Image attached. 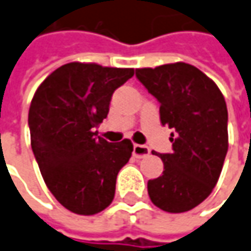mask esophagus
Wrapping results in <instances>:
<instances>
[{"instance_id":"34e87169","label":"esophagus","mask_w":251,"mask_h":251,"mask_svg":"<svg viewBox=\"0 0 251 251\" xmlns=\"http://www.w3.org/2000/svg\"><path fill=\"white\" fill-rule=\"evenodd\" d=\"M151 153V149L148 148V146L145 145H138V144H135L134 145V151H132V154L137 157V159H142V157H145V156H148Z\"/></svg>"}]
</instances>
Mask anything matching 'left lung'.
Returning <instances> with one entry per match:
<instances>
[{
    "mask_svg": "<svg viewBox=\"0 0 251 251\" xmlns=\"http://www.w3.org/2000/svg\"><path fill=\"white\" fill-rule=\"evenodd\" d=\"M138 80L160 103L173 152L160 153L163 176L148 181L156 207L189 211L213 192L228 152V110L223 92L198 67L184 62L135 70Z\"/></svg>",
    "mask_w": 251,
    "mask_h": 251,
    "instance_id": "8db88e82",
    "label": "left lung"
}]
</instances>
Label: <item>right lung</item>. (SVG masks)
<instances>
[{"label": "right lung", "instance_id": "1", "mask_svg": "<svg viewBox=\"0 0 251 251\" xmlns=\"http://www.w3.org/2000/svg\"><path fill=\"white\" fill-rule=\"evenodd\" d=\"M134 69L72 62L35 91L28 110L31 149L45 185L72 213L92 216L114 198L116 178L132 142L109 144L94 131L107 117L112 95Z\"/></svg>", "mask_w": 251, "mask_h": 251}]
</instances>
